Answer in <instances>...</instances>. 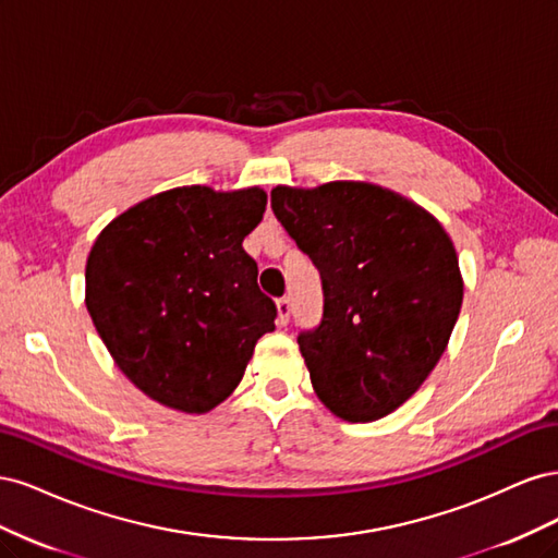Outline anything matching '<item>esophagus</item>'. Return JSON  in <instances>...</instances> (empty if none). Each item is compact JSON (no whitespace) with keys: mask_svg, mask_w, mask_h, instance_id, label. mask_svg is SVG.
Returning a JSON list of instances; mask_svg holds the SVG:
<instances>
[{"mask_svg":"<svg viewBox=\"0 0 558 558\" xmlns=\"http://www.w3.org/2000/svg\"><path fill=\"white\" fill-rule=\"evenodd\" d=\"M289 318H291V300L281 298V300H277V320H279V326L289 324Z\"/></svg>","mask_w":558,"mask_h":558,"instance_id":"esophagus-1","label":"esophagus"}]
</instances>
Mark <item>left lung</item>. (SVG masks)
Masks as SVG:
<instances>
[{
	"mask_svg": "<svg viewBox=\"0 0 558 558\" xmlns=\"http://www.w3.org/2000/svg\"><path fill=\"white\" fill-rule=\"evenodd\" d=\"M272 211L324 283V318L298 337L318 400L351 424L396 412L440 361L463 305L447 230L367 181L277 185Z\"/></svg>",
	"mask_w": 558,
	"mask_h": 558,
	"instance_id": "left-lung-1",
	"label": "left lung"
}]
</instances>
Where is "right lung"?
<instances>
[{
  "label": "right lung",
  "mask_w": 558,
  "mask_h": 558,
  "mask_svg": "<svg viewBox=\"0 0 558 558\" xmlns=\"http://www.w3.org/2000/svg\"><path fill=\"white\" fill-rule=\"evenodd\" d=\"M258 185L150 195L97 234L86 307L121 373L165 408L207 414L244 377L277 307L244 251L263 221Z\"/></svg>",
  "instance_id": "obj_1"
}]
</instances>
